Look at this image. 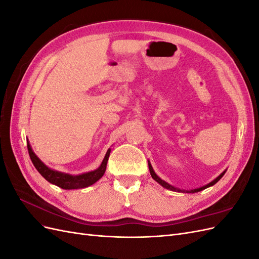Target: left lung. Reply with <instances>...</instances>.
<instances>
[{
	"mask_svg": "<svg viewBox=\"0 0 259 259\" xmlns=\"http://www.w3.org/2000/svg\"><path fill=\"white\" fill-rule=\"evenodd\" d=\"M148 165H149V170H150V174H151V177L155 180V182H158L161 186H163L164 188H166V189H169V190H173V191H182V192H187V193H194V192H199V191H201V190H204V189H206V188H208V187H210V186H213V185H215L219 179H221L224 175H225V173H226V170L225 171H223V173L219 175L216 179H214L213 182L211 183H209V184H207L206 186H203V187H201V188H198V189H193V190H189V191H186V190H179V189H177V188H175V187H173V186H170L169 184H167V183H165L164 182V180H162L158 175H156L155 173H154V170H153V168H152V166H151V164L150 163H148Z\"/></svg>",
	"mask_w": 259,
	"mask_h": 259,
	"instance_id": "obj_1",
	"label": "left lung"
}]
</instances>
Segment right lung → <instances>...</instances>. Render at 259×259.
Returning <instances> with one entry per match:
<instances>
[{
    "label": "right lung",
    "mask_w": 259,
    "mask_h": 259,
    "mask_svg": "<svg viewBox=\"0 0 259 259\" xmlns=\"http://www.w3.org/2000/svg\"><path fill=\"white\" fill-rule=\"evenodd\" d=\"M27 147H28L30 159H31V161H32L33 165L37 169L38 173H40L51 184L56 185V186L62 188V189H66V190L82 189V188H86L89 186H92L93 184H95L97 180H99L101 177L104 176L105 171H106V167H107V162H108L109 155H110V151H111L110 149L107 151L103 163H101V165L97 169L93 170V171H89V173H85L82 175L72 176V175L64 174V173H60V171L49 168L34 154L29 143H27Z\"/></svg>",
    "instance_id": "add662e5"
}]
</instances>
